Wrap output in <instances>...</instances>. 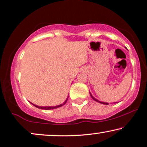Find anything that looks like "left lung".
Wrapping results in <instances>:
<instances>
[{
	"mask_svg": "<svg viewBox=\"0 0 147 147\" xmlns=\"http://www.w3.org/2000/svg\"><path fill=\"white\" fill-rule=\"evenodd\" d=\"M90 96H91V97H92V98H93V99L95 100V101H96V102H100V103L104 104V105H108V104H109V103H108V102H101V101H99V100H97V99H96V98H94V96H92V94H91V93H90ZM114 103H115V102H114Z\"/></svg>",
	"mask_w": 147,
	"mask_h": 147,
	"instance_id": "left-lung-1",
	"label": "left lung"
}]
</instances>
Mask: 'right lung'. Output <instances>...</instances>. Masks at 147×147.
<instances>
[{
    "mask_svg": "<svg viewBox=\"0 0 147 147\" xmlns=\"http://www.w3.org/2000/svg\"><path fill=\"white\" fill-rule=\"evenodd\" d=\"M68 98H66V100H65V102H63V103H62V104H60V105H57V106H55V107H40V106H38V105H34V104H33V103H31L33 105H34L35 107H38V108H40V109H46V110H48V109H55V108H57V107H61V106H62V105H64L65 103H66V101L67 100H68Z\"/></svg>",
    "mask_w": 147,
    "mask_h": 147,
    "instance_id": "add662e5",
    "label": "right lung"
}]
</instances>
